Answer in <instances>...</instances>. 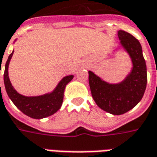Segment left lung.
<instances>
[{
	"mask_svg": "<svg viewBox=\"0 0 157 157\" xmlns=\"http://www.w3.org/2000/svg\"><path fill=\"white\" fill-rule=\"evenodd\" d=\"M120 47L129 55L132 67L124 79L109 83L89 71L92 97L99 108L115 115H123L141 100L147 83V70L142 48L136 38L124 31H118ZM117 50V51H118Z\"/></svg>",
	"mask_w": 157,
	"mask_h": 157,
	"instance_id": "obj_1",
	"label": "left lung"
}]
</instances>
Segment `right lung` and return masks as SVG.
Masks as SVG:
<instances>
[{"mask_svg": "<svg viewBox=\"0 0 157 157\" xmlns=\"http://www.w3.org/2000/svg\"><path fill=\"white\" fill-rule=\"evenodd\" d=\"M17 40H15V42ZM13 52L14 50L9 55L4 71V84L9 98L21 111L31 118L40 120L53 115L61 108L66 85L74 78V75H67L63 78L51 92L46 93L42 95H22L12 86L8 75V67Z\"/></svg>", "mask_w": 157, "mask_h": 157, "instance_id": "right-lung-1", "label": "right lung"}]
</instances>
